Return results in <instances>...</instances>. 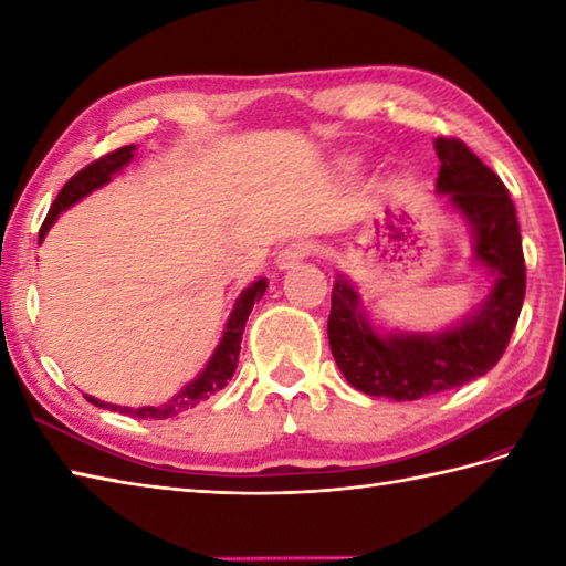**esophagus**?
Listing matches in <instances>:
<instances>
[{
	"instance_id": "34e87169",
	"label": "esophagus",
	"mask_w": 566,
	"mask_h": 566,
	"mask_svg": "<svg viewBox=\"0 0 566 566\" xmlns=\"http://www.w3.org/2000/svg\"><path fill=\"white\" fill-rule=\"evenodd\" d=\"M314 252H316V245L311 243V240H292L290 245H284L280 250V255H276V264H280L282 270L294 268V264L311 258V255H314Z\"/></svg>"
}]
</instances>
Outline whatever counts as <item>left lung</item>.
Wrapping results in <instances>:
<instances>
[{
	"label": "left lung",
	"instance_id": "8db88e82",
	"mask_svg": "<svg viewBox=\"0 0 566 566\" xmlns=\"http://www.w3.org/2000/svg\"><path fill=\"white\" fill-rule=\"evenodd\" d=\"M438 191L474 226V255L496 274L489 302L462 326L440 335L379 338L350 282L333 284L328 340L335 365L355 389L394 401H416L486 375L506 353L525 298V258L506 185L460 138L436 140Z\"/></svg>",
	"mask_w": 566,
	"mask_h": 566
}]
</instances>
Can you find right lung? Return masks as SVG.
Masks as SVG:
<instances>
[{
	"label": "right lung",
	"instance_id": "add662e5",
	"mask_svg": "<svg viewBox=\"0 0 566 566\" xmlns=\"http://www.w3.org/2000/svg\"><path fill=\"white\" fill-rule=\"evenodd\" d=\"M130 158H134V146H124V148H118L114 153L102 155L99 160L90 163L87 167H82L77 175H72L65 182V187L57 191L53 207L45 216V221L41 226V233H39V243L43 240V235L48 233V228H51L53 221L57 219L60 211H65L67 207H72V203L80 201L82 197H87L90 191L99 189L102 185L109 182L112 175L122 170V167ZM264 290H268V282L258 280V282H252L243 294H240L233 314L226 323L221 345L216 347V353L209 359L207 369H203L195 381L187 384V387L179 391L172 401H167L165 406H146V408H126L124 406L122 408V406H114V403H104L99 399H92V396H87V394H84V399H87L94 406L112 408V411H118V413L130 416V418H153V420L172 418L177 413L187 411V408H195L199 401L209 399L211 394L221 391L228 384V379L233 377L235 365H238V353H240V338H243V331H245V321L250 316L252 306H255V302H260V298H262Z\"/></svg>",
	"mask_w": 566,
	"mask_h": 566
}]
</instances>
